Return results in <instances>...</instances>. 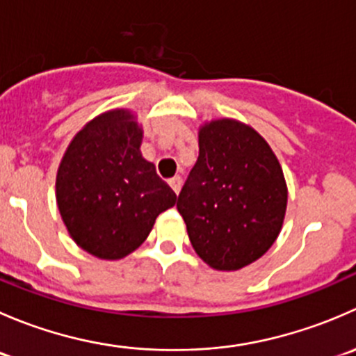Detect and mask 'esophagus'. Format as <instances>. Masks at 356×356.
I'll list each match as a JSON object with an SVG mask.
<instances>
[{
	"label": "esophagus",
	"mask_w": 356,
	"mask_h": 356,
	"mask_svg": "<svg viewBox=\"0 0 356 356\" xmlns=\"http://www.w3.org/2000/svg\"><path fill=\"white\" fill-rule=\"evenodd\" d=\"M168 186H170L172 191H174L175 195H179V191H181V186H182V179L179 177V175H175V177H172L170 181H168Z\"/></svg>",
	"instance_id": "obj_1"
}]
</instances>
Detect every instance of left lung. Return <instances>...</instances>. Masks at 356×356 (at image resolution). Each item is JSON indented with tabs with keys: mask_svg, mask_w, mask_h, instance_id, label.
I'll use <instances>...</instances> for the list:
<instances>
[{
	"mask_svg": "<svg viewBox=\"0 0 356 356\" xmlns=\"http://www.w3.org/2000/svg\"><path fill=\"white\" fill-rule=\"evenodd\" d=\"M288 189L264 138L231 118L200 131V156L177 198L189 239L217 270H239L267 253L281 232Z\"/></svg>",
	"mask_w": 356,
	"mask_h": 356,
	"instance_id": "left-lung-1",
	"label": "left lung"
}]
</instances>
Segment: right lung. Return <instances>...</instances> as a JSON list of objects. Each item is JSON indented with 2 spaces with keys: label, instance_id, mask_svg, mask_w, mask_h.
<instances>
[{
  "label": "right lung",
  "instance_id": "obj_1",
  "mask_svg": "<svg viewBox=\"0 0 356 356\" xmlns=\"http://www.w3.org/2000/svg\"><path fill=\"white\" fill-rule=\"evenodd\" d=\"M134 115H99L68 145L56 203L72 239L103 260H118L141 246L161 211L177 196L143 158V131Z\"/></svg>",
  "mask_w": 356,
  "mask_h": 356
}]
</instances>
